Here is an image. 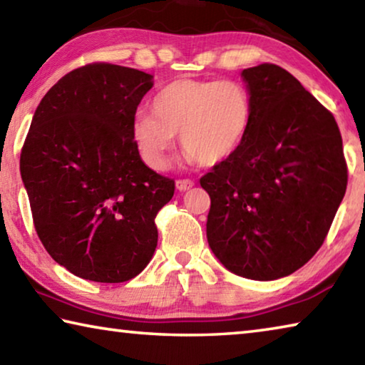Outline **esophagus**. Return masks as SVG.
I'll return each mask as SVG.
<instances>
[{
  "label": "esophagus",
  "mask_w": 365,
  "mask_h": 365,
  "mask_svg": "<svg viewBox=\"0 0 365 365\" xmlns=\"http://www.w3.org/2000/svg\"><path fill=\"white\" fill-rule=\"evenodd\" d=\"M175 187H177V190H180V191H187V190L195 187V182L190 180V178H180V180L175 182Z\"/></svg>",
  "instance_id": "esophagus-1"
}]
</instances>
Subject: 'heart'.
I'll use <instances>...</instances> for the list:
<instances>
[{
	"label": "heart",
	"mask_w": 365,
	"mask_h": 365,
	"mask_svg": "<svg viewBox=\"0 0 365 365\" xmlns=\"http://www.w3.org/2000/svg\"><path fill=\"white\" fill-rule=\"evenodd\" d=\"M151 109L135 115L133 138L156 170L168 168L175 135L188 163H224L242 146L252 120L251 93L237 80H175L154 96Z\"/></svg>",
	"instance_id": "1"
}]
</instances>
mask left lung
Returning <instances> with one entry per match:
<instances>
[{
  "label": "left lung",
  "instance_id": "left-lung-1",
  "mask_svg": "<svg viewBox=\"0 0 365 365\" xmlns=\"http://www.w3.org/2000/svg\"><path fill=\"white\" fill-rule=\"evenodd\" d=\"M252 98L238 151L201 177L211 196L207 242L240 277L277 280L324 245L348 185L341 133L329 109L275 64L242 72Z\"/></svg>",
  "mask_w": 365,
  "mask_h": 365
}]
</instances>
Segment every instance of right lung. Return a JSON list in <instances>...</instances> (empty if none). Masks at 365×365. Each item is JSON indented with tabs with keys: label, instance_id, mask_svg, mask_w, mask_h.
Segmentation results:
<instances>
[{
	"label": "right lung",
	"instance_id": "obj_1",
	"mask_svg": "<svg viewBox=\"0 0 365 365\" xmlns=\"http://www.w3.org/2000/svg\"><path fill=\"white\" fill-rule=\"evenodd\" d=\"M153 76L93 63L51 86L21 153L36 235L54 261L80 279L137 277L158 246L154 224L175 182L145 165L135 113Z\"/></svg>",
	"mask_w": 365,
	"mask_h": 365
}]
</instances>
